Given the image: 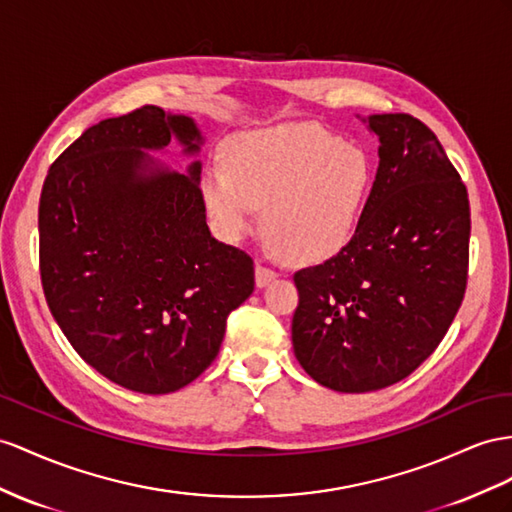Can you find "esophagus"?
Returning a JSON list of instances; mask_svg holds the SVG:
<instances>
[{
    "mask_svg": "<svg viewBox=\"0 0 512 512\" xmlns=\"http://www.w3.org/2000/svg\"><path fill=\"white\" fill-rule=\"evenodd\" d=\"M277 277H279V274L274 272L270 266H266L264 261H257V266H255V283H257V287H266L270 281H274Z\"/></svg>",
    "mask_w": 512,
    "mask_h": 512,
    "instance_id": "34e87169",
    "label": "esophagus"
}]
</instances>
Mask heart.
I'll return each instance as SVG.
<instances>
[{
  "mask_svg": "<svg viewBox=\"0 0 512 512\" xmlns=\"http://www.w3.org/2000/svg\"><path fill=\"white\" fill-rule=\"evenodd\" d=\"M227 164L201 179L214 229L238 242L255 231L264 209L268 242L296 264H318L342 251L374 188L368 153L307 123L240 136Z\"/></svg>",
  "mask_w": 512,
  "mask_h": 512,
  "instance_id": "heart-1",
  "label": "heart"
}]
</instances>
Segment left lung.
Segmentation results:
<instances>
[{
  "mask_svg": "<svg viewBox=\"0 0 512 512\" xmlns=\"http://www.w3.org/2000/svg\"><path fill=\"white\" fill-rule=\"evenodd\" d=\"M378 170L357 233L298 270L294 355L333 391L402 381L448 333L469 266V199L437 136L411 114H372Z\"/></svg>",
  "mask_w": 512,
  "mask_h": 512,
  "instance_id": "8db88e82",
  "label": "left lung"
}]
</instances>
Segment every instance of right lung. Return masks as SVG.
I'll list each match as a JSON object with an SVG mask.
<instances>
[{
  "label": "right lung",
  "mask_w": 512,
  "mask_h": 512,
  "mask_svg": "<svg viewBox=\"0 0 512 512\" xmlns=\"http://www.w3.org/2000/svg\"><path fill=\"white\" fill-rule=\"evenodd\" d=\"M199 155L194 119L144 106L88 127L51 164L38 205L51 316L90 368L138 393L177 391L216 359L253 259L212 238L201 162L177 173L147 151Z\"/></svg>",
  "instance_id": "right-lung-1"
}]
</instances>
